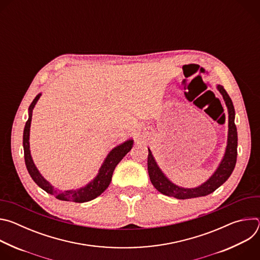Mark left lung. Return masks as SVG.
<instances>
[{"label": "left lung", "instance_id": "obj_1", "mask_svg": "<svg viewBox=\"0 0 260 260\" xmlns=\"http://www.w3.org/2000/svg\"><path fill=\"white\" fill-rule=\"evenodd\" d=\"M217 88L222 96H223L229 110V140L223 159H222L220 166L213 174V176L207 182L202 184L201 186L197 188H182L173 184L169 179L166 178V176L156 165L149 148H148V174H149L152 185L160 193L179 200L205 197L214 192L232 175L236 167L238 155V133L237 126L235 124V108L232 99L223 86L217 85Z\"/></svg>", "mask_w": 260, "mask_h": 260}]
</instances>
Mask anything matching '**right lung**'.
Returning <instances> with one entry per match:
<instances>
[{
    "mask_svg": "<svg viewBox=\"0 0 260 260\" xmlns=\"http://www.w3.org/2000/svg\"><path fill=\"white\" fill-rule=\"evenodd\" d=\"M41 93L37 95L34 101L31 102L28 110V119L25 123L24 131H23V150H24V161L27 169V172L31 179L35 181V183L41 187L43 190H45L47 193H50L54 196L57 200L60 201H68V202H74V203H84L89 202L99 196H101L109 186V184L112 180L113 172L116 168V166L119 164V161L127 154V152L132 149L133 147V140H128L124 142L123 144L115 147L114 149L111 151L107 158L105 159L103 166L100 169V172L98 176L89 183L85 187H82L77 190H67V191H57L55 190L48 181H46L39 171L37 170L36 166L32 162L30 151H29V127H30V121H31V112L32 109L40 99Z\"/></svg>",
    "mask_w": 260,
    "mask_h": 260,
    "instance_id": "obj_1",
    "label": "right lung"
}]
</instances>
